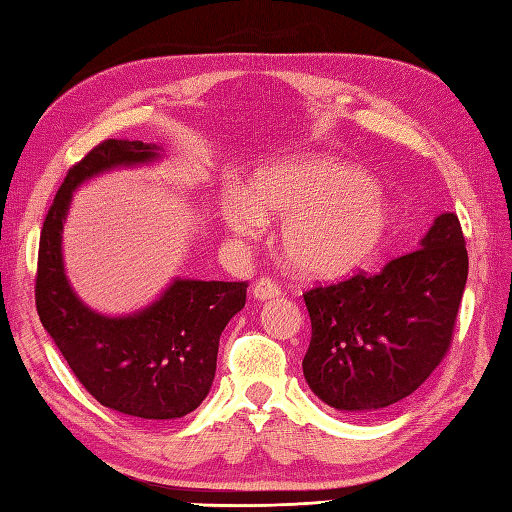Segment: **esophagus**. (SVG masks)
Masks as SVG:
<instances>
[{"instance_id": "1", "label": "esophagus", "mask_w": 512, "mask_h": 512, "mask_svg": "<svg viewBox=\"0 0 512 512\" xmlns=\"http://www.w3.org/2000/svg\"><path fill=\"white\" fill-rule=\"evenodd\" d=\"M279 295H281V286L277 284L275 279L262 277V279L255 281V286H253V297H255V299L266 301V299H275V297H279Z\"/></svg>"}]
</instances>
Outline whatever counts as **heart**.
<instances>
[{
    "instance_id": "heart-1",
    "label": "heart",
    "mask_w": 512,
    "mask_h": 512,
    "mask_svg": "<svg viewBox=\"0 0 512 512\" xmlns=\"http://www.w3.org/2000/svg\"><path fill=\"white\" fill-rule=\"evenodd\" d=\"M284 217L281 246L301 273L336 279L365 266L394 224L387 200L363 169L332 158L277 162L257 173L253 193L228 189L222 220L242 239L266 231L263 211Z\"/></svg>"
}]
</instances>
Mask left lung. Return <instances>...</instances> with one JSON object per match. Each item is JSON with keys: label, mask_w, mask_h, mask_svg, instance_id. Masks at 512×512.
Wrapping results in <instances>:
<instances>
[{"label": "left lung", "mask_w": 512, "mask_h": 512, "mask_svg": "<svg viewBox=\"0 0 512 512\" xmlns=\"http://www.w3.org/2000/svg\"><path fill=\"white\" fill-rule=\"evenodd\" d=\"M469 275L464 233L442 213L422 248L376 275L303 292L312 323L303 376L330 407L374 413L413 394L447 356Z\"/></svg>", "instance_id": "1"}]
</instances>
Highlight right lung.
I'll list each match as a JSON object with an SVG mask.
<instances>
[{
	"instance_id": "1",
	"label": "right lung",
	"mask_w": 512,
	"mask_h": 512,
	"mask_svg": "<svg viewBox=\"0 0 512 512\" xmlns=\"http://www.w3.org/2000/svg\"><path fill=\"white\" fill-rule=\"evenodd\" d=\"M156 156V145L107 138L70 167L43 220L35 303L43 328L90 396L125 416L173 420L187 416L209 394L220 336L244 308L246 281L176 279L143 312L110 319L74 295L61 259V228L72 191L96 173Z\"/></svg>"
}]
</instances>
